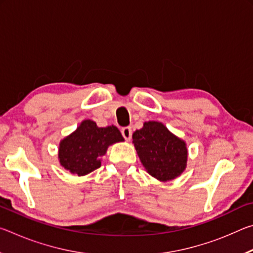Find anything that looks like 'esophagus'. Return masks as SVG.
Instances as JSON below:
<instances>
[{"label": "esophagus", "instance_id": "1", "mask_svg": "<svg viewBox=\"0 0 253 253\" xmlns=\"http://www.w3.org/2000/svg\"><path fill=\"white\" fill-rule=\"evenodd\" d=\"M122 135L126 140H130V138H131V128L130 127H124L122 129Z\"/></svg>", "mask_w": 253, "mask_h": 253}]
</instances>
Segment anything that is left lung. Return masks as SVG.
I'll return each instance as SVG.
<instances>
[{"label": "left lung", "instance_id": "8db88e82", "mask_svg": "<svg viewBox=\"0 0 253 253\" xmlns=\"http://www.w3.org/2000/svg\"><path fill=\"white\" fill-rule=\"evenodd\" d=\"M132 144L146 172L161 182L179 176L187 165L185 140L161 122H145L132 134Z\"/></svg>", "mask_w": 253, "mask_h": 253}]
</instances>
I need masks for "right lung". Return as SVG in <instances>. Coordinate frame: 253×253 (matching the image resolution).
Segmentation results:
<instances>
[{
    "label": "right lung",
    "instance_id": "obj_1",
    "mask_svg": "<svg viewBox=\"0 0 253 253\" xmlns=\"http://www.w3.org/2000/svg\"><path fill=\"white\" fill-rule=\"evenodd\" d=\"M124 142L116 126L98 127L91 119H84L75 131L60 140L58 160L71 174L84 176L100 168L101 156L110 145Z\"/></svg>",
    "mask_w": 253,
    "mask_h": 253
}]
</instances>
